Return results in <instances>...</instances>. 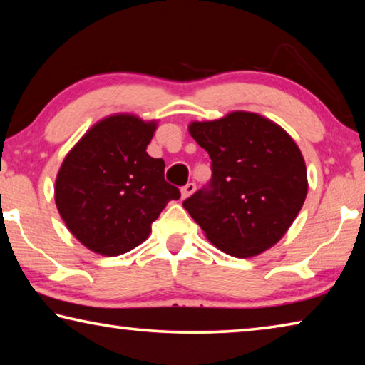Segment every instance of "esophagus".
Instances as JSON below:
<instances>
[{
  "mask_svg": "<svg viewBox=\"0 0 365 365\" xmlns=\"http://www.w3.org/2000/svg\"><path fill=\"white\" fill-rule=\"evenodd\" d=\"M195 190H196V185L193 182H190V183L185 185V187L182 188V197H183V200H187V197H190L191 195H193Z\"/></svg>",
  "mask_w": 365,
  "mask_h": 365,
  "instance_id": "1",
  "label": "esophagus"
}]
</instances>
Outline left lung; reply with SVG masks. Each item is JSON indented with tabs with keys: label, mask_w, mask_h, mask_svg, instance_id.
<instances>
[{
	"label": "left lung",
	"mask_w": 365,
	"mask_h": 365,
	"mask_svg": "<svg viewBox=\"0 0 365 365\" xmlns=\"http://www.w3.org/2000/svg\"><path fill=\"white\" fill-rule=\"evenodd\" d=\"M188 132L211 158L212 178L183 207L209 242L235 257L257 256L279 243L307 195L306 163L294 140L246 110L191 122Z\"/></svg>",
	"instance_id": "obj_1"
}]
</instances>
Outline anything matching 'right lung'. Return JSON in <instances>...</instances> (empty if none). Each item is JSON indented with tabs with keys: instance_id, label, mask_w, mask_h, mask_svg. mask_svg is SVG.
I'll return each mask as SVG.
<instances>
[{
	"instance_id": "1",
	"label": "right lung",
	"mask_w": 365,
	"mask_h": 365,
	"mask_svg": "<svg viewBox=\"0 0 365 365\" xmlns=\"http://www.w3.org/2000/svg\"><path fill=\"white\" fill-rule=\"evenodd\" d=\"M158 122L113 114L96 122L67 153L54 185L66 227L101 256H119L150 237L151 224L177 187L165 182L163 159L146 148Z\"/></svg>"
}]
</instances>
